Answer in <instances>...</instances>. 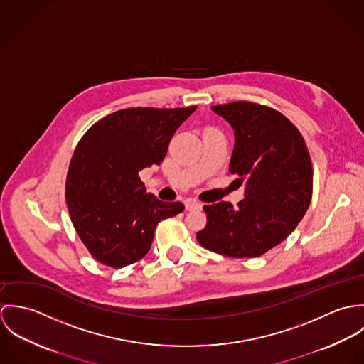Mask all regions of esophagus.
I'll return each instance as SVG.
<instances>
[{
    "instance_id": "34e87169",
    "label": "esophagus",
    "mask_w": 364,
    "mask_h": 364,
    "mask_svg": "<svg viewBox=\"0 0 364 364\" xmlns=\"http://www.w3.org/2000/svg\"><path fill=\"white\" fill-rule=\"evenodd\" d=\"M185 206H186V210H200L202 208V203H199V202H196V200H193V199H189V200H186L185 202Z\"/></svg>"
}]
</instances>
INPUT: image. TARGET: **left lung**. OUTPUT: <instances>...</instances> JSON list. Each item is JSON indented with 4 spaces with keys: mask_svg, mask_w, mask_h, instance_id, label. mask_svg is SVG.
<instances>
[{
    "mask_svg": "<svg viewBox=\"0 0 364 364\" xmlns=\"http://www.w3.org/2000/svg\"><path fill=\"white\" fill-rule=\"evenodd\" d=\"M211 110L234 130L228 171L245 181V198L203 206L200 245L232 258H255L284 241L310 206L311 158L297 127L280 112L245 101Z\"/></svg>",
    "mask_w": 364,
    "mask_h": 364,
    "instance_id": "left-lung-1",
    "label": "left lung"
}]
</instances>
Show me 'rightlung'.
<instances>
[{
    "mask_svg": "<svg viewBox=\"0 0 364 364\" xmlns=\"http://www.w3.org/2000/svg\"><path fill=\"white\" fill-rule=\"evenodd\" d=\"M198 106L132 107L97 122L80 140L68 168L65 200L71 221L91 255L123 267L147 255L156 224L182 213L161 202L139 172L166 156L178 127Z\"/></svg>",
    "mask_w": 364,
    "mask_h": 364,
    "instance_id": "add662e5",
    "label": "right lung"
}]
</instances>
